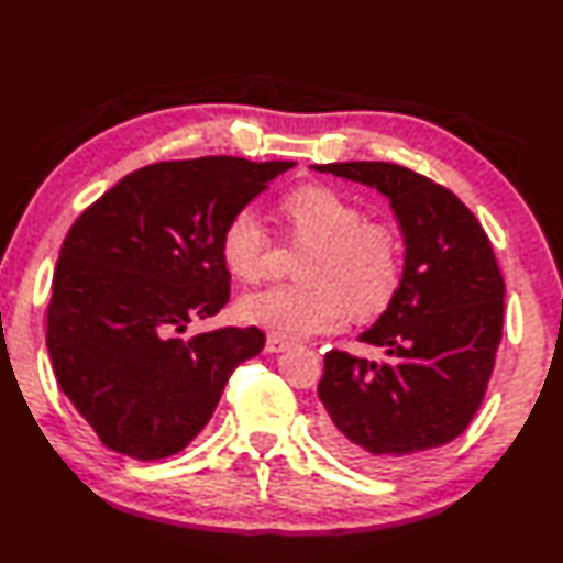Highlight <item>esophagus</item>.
<instances>
[{
    "label": "esophagus",
    "instance_id": "obj_1",
    "mask_svg": "<svg viewBox=\"0 0 563 563\" xmlns=\"http://www.w3.org/2000/svg\"><path fill=\"white\" fill-rule=\"evenodd\" d=\"M289 346H291L289 341H284L282 336H267L265 351H267V353H282V351H286Z\"/></svg>",
    "mask_w": 563,
    "mask_h": 563
}]
</instances>
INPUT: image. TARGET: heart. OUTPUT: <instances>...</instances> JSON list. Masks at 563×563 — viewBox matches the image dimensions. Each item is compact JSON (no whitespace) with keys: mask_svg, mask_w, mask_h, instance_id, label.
I'll list each match as a JSON object with an SVG mask.
<instances>
[{"mask_svg":"<svg viewBox=\"0 0 563 563\" xmlns=\"http://www.w3.org/2000/svg\"><path fill=\"white\" fill-rule=\"evenodd\" d=\"M291 236L308 243L300 284L272 286L239 300V318L282 339H308L346 318H373L401 284V245L387 222L363 219L358 205L336 188L306 184L282 200ZM269 234L253 208L229 217L219 257L231 277L253 284L265 277ZM350 306L346 307L345 303Z\"/></svg>","mask_w":563,"mask_h":563,"instance_id":"b5f03b06","label":"heart"}]
</instances>
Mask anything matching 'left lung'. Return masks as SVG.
Returning a JSON list of instances; mask_svg holds the SVG:
<instances>
[{
	"instance_id": "8db88e82",
	"label": "left lung",
	"mask_w": 563,
	"mask_h": 563,
	"mask_svg": "<svg viewBox=\"0 0 563 563\" xmlns=\"http://www.w3.org/2000/svg\"><path fill=\"white\" fill-rule=\"evenodd\" d=\"M310 169L377 188L399 219V291L361 334L387 361L329 351L318 396L329 451L363 471L401 468L456 440L483 404L501 341V272L475 214L428 176L389 162Z\"/></svg>"
}]
</instances>
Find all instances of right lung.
<instances>
[{
  "mask_svg": "<svg viewBox=\"0 0 563 563\" xmlns=\"http://www.w3.org/2000/svg\"><path fill=\"white\" fill-rule=\"evenodd\" d=\"M296 162L198 157L123 176L68 231L47 351L62 391L117 454L157 461L208 424L227 379L265 346L257 327L178 339L227 306L219 239Z\"/></svg>",
  "mask_w": 563,
  "mask_h": 563,
  "instance_id": "1",
  "label": "right lung"
}]
</instances>
